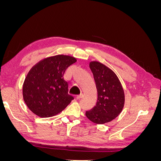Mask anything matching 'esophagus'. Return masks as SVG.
<instances>
[{"label": "esophagus", "instance_id": "esophagus-1", "mask_svg": "<svg viewBox=\"0 0 161 161\" xmlns=\"http://www.w3.org/2000/svg\"><path fill=\"white\" fill-rule=\"evenodd\" d=\"M84 97V95L82 94V93H81V94H80V95H77V97H76V99H82Z\"/></svg>", "mask_w": 161, "mask_h": 161}]
</instances>
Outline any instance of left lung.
<instances>
[{
	"label": "left lung",
	"mask_w": 161,
	"mask_h": 161,
	"mask_svg": "<svg viewBox=\"0 0 161 161\" xmlns=\"http://www.w3.org/2000/svg\"><path fill=\"white\" fill-rule=\"evenodd\" d=\"M98 94L96 105L86 111V116L92 122L103 124L114 119L122 111L125 96L119 79L105 65L99 62H90Z\"/></svg>",
	"instance_id": "obj_1"
}]
</instances>
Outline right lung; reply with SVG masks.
Instances as JSON below:
<instances>
[{
	"mask_svg": "<svg viewBox=\"0 0 161 161\" xmlns=\"http://www.w3.org/2000/svg\"><path fill=\"white\" fill-rule=\"evenodd\" d=\"M76 62L74 57L58 55L42 60L28 72L23 96L33 114L49 118L64 110L74 99L69 94V82L63 75L67 68Z\"/></svg>",
	"mask_w": 161,
	"mask_h": 161,
	"instance_id": "obj_1",
	"label": "right lung"
}]
</instances>
